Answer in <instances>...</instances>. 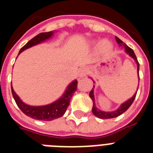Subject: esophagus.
Here are the masks:
<instances>
[{
	"label": "esophagus",
	"instance_id": "esophagus-1",
	"mask_svg": "<svg viewBox=\"0 0 153 153\" xmlns=\"http://www.w3.org/2000/svg\"><path fill=\"white\" fill-rule=\"evenodd\" d=\"M86 73H87V69H86V67H82V68H81V69L79 70V77H81L82 78V77L86 76Z\"/></svg>",
	"mask_w": 153,
	"mask_h": 153
}]
</instances>
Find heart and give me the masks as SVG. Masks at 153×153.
<instances>
[{
	"label": "heart",
	"mask_w": 153,
	"mask_h": 153,
	"mask_svg": "<svg viewBox=\"0 0 153 153\" xmlns=\"http://www.w3.org/2000/svg\"><path fill=\"white\" fill-rule=\"evenodd\" d=\"M93 44H97V41H93ZM112 44L109 40L107 39H105V40H102L99 44V51L102 53L108 52L112 49Z\"/></svg>",
	"instance_id": "b5f03b06"
}]
</instances>
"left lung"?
<instances>
[{
  "mask_svg": "<svg viewBox=\"0 0 153 153\" xmlns=\"http://www.w3.org/2000/svg\"><path fill=\"white\" fill-rule=\"evenodd\" d=\"M115 39H116L117 42V44L119 45H122V46L125 47V49H126V51L128 53V55H130L131 57H133L134 59H135L136 62H137V72L138 74H139V62L137 61V56H136L135 53L134 51H133V49L130 48L129 47H128L126 45L125 43L121 41V39L117 38V37H115ZM139 80H140V77H139ZM138 90V89H137ZM136 95H137V93L133 96V98H130L129 100H128L127 102H126L125 103L121 105V107L119 108L118 109H117L114 112H104V111H101L99 109L96 107L95 105V99H94V88L92 89V91L90 92V97L93 101V108H92V112H93V114L95 115L96 117H98L99 118L102 119H109V118H114V117H118L119 115H121L124 113V112H126L127 109L130 107V105L133 104V101L135 99Z\"/></svg>",
  "mask_w": 153,
  "mask_h": 153,
  "instance_id": "1",
  "label": "left lung"
}]
</instances>
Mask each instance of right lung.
<instances>
[{"label": "right lung", "instance_id": "right-lung-1", "mask_svg": "<svg viewBox=\"0 0 153 153\" xmlns=\"http://www.w3.org/2000/svg\"><path fill=\"white\" fill-rule=\"evenodd\" d=\"M52 32L39 33L27 42V44L20 49L19 54H20L23 51H25V49L31 48L36 44H38L49 39L52 36ZM77 84H78L77 80L72 82L68 86L67 91H65L64 94L62 95V98H60L59 100L53 102L51 104L44 105V106H31V105L24 103L14 91L13 86H12V83H11V90H12V94H13V98H14L16 103L24 114L32 118L36 119V120L48 121L59 118L65 114L67 107L69 106L70 101L71 99L72 96L76 91Z\"/></svg>", "mask_w": 153, "mask_h": 153}]
</instances>
